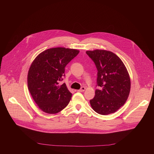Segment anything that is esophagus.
I'll return each mask as SVG.
<instances>
[{"label": "esophagus", "mask_w": 154, "mask_h": 154, "mask_svg": "<svg viewBox=\"0 0 154 154\" xmlns=\"http://www.w3.org/2000/svg\"><path fill=\"white\" fill-rule=\"evenodd\" d=\"M86 90V88L85 87H84V86H83V87H82L81 88V89L80 90H78V91H79V92H83V91H85V90Z\"/></svg>", "instance_id": "obj_1"}]
</instances>
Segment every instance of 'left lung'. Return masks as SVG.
I'll use <instances>...</instances> for the list:
<instances>
[{"mask_svg": "<svg viewBox=\"0 0 154 154\" xmlns=\"http://www.w3.org/2000/svg\"><path fill=\"white\" fill-rule=\"evenodd\" d=\"M97 69L94 97L90 100L94 110L102 115L116 112L124 105L130 91V78L122 61L111 51L102 49L86 52Z\"/></svg>", "mask_w": 154, "mask_h": 154, "instance_id": "8db88e82", "label": "left lung"}]
</instances>
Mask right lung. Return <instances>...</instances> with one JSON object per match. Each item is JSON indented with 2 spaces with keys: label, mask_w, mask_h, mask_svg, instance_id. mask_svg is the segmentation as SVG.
Returning a JSON list of instances; mask_svg holds the SVG:
<instances>
[{
  "label": "right lung",
  "mask_w": 154,
  "mask_h": 154,
  "mask_svg": "<svg viewBox=\"0 0 154 154\" xmlns=\"http://www.w3.org/2000/svg\"><path fill=\"white\" fill-rule=\"evenodd\" d=\"M79 51L65 48H50L40 53L32 63L27 75L29 92L44 112L56 114L66 106L72 93L65 83L61 85L64 68Z\"/></svg>",
  "instance_id": "obj_1"
}]
</instances>
